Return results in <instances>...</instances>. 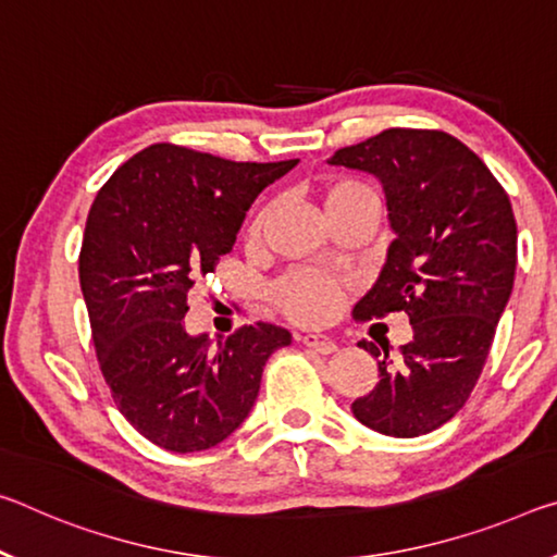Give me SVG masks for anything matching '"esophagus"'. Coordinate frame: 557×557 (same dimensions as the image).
<instances>
[{
	"label": "esophagus",
	"mask_w": 557,
	"mask_h": 557,
	"mask_svg": "<svg viewBox=\"0 0 557 557\" xmlns=\"http://www.w3.org/2000/svg\"><path fill=\"white\" fill-rule=\"evenodd\" d=\"M302 344L307 349L317 351V355H332V351H337V342L326 337V334H305Z\"/></svg>",
	"instance_id": "1"
}]
</instances>
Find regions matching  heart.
Segmentation results:
<instances>
[{"label":"heart","instance_id":"obj_1","mask_svg":"<svg viewBox=\"0 0 557 557\" xmlns=\"http://www.w3.org/2000/svg\"><path fill=\"white\" fill-rule=\"evenodd\" d=\"M342 206H374L379 208V193L364 181H339L334 183L330 193H326V210L342 208ZM260 215L250 227V237L258 240L262 231ZM342 297L339 280L330 275H320V272H293L285 280H280L275 287V302L289 320L302 324H317L324 322L334 310H337Z\"/></svg>","mask_w":557,"mask_h":557}]
</instances>
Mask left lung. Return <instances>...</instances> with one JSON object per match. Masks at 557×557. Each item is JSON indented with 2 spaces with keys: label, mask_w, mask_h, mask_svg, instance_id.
Here are the masks:
<instances>
[{
  "label": "left lung",
  "mask_w": 557,
  "mask_h": 557,
  "mask_svg": "<svg viewBox=\"0 0 557 557\" xmlns=\"http://www.w3.org/2000/svg\"><path fill=\"white\" fill-rule=\"evenodd\" d=\"M326 163L382 183L394 233L355 314L406 312L413 330L396 357L389 342H359L376 359L379 384L351 413L384 436L429 434L471 396L513 293V208L481 158L444 131L389 128Z\"/></svg>",
  "instance_id": "1"
}]
</instances>
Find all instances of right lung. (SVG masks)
Returning a JSON list of instances; mask_svg holds the SVG:
<instances>
[{
    "label": "right lung",
    "instance_id": "add662e5",
    "mask_svg": "<svg viewBox=\"0 0 557 557\" xmlns=\"http://www.w3.org/2000/svg\"><path fill=\"white\" fill-rule=\"evenodd\" d=\"M295 165L156 144L96 193L78 255L96 357L119 411L156 446L193 454L225 441L258 399L264 361L293 342L258 322L213 344L183 317L255 198Z\"/></svg>",
    "mask_w": 557,
    "mask_h": 557
}]
</instances>
